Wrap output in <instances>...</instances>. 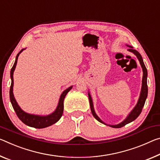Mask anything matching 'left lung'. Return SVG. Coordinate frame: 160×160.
<instances>
[{
	"instance_id": "8db88e82",
	"label": "left lung",
	"mask_w": 160,
	"mask_h": 160,
	"mask_svg": "<svg viewBox=\"0 0 160 160\" xmlns=\"http://www.w3.org/2000/svg\"><path fill=\"white\" fill-rule=\"evenodd\" d=\"M126 45L128 47H129L128 51L132 52L133 54L135 55L136 57L138 58V59L139 61V63H140V65H141V67H142V72H143L142 81V88H141L140 95H139L138 101V102H137L136 105L135 106V108H134L132 110L131 112L129 113V115L127 116V118L122 122L118 124V125H108V124L104 122L97 115V114L95 113V109H94L92 99V97H91L90 92L88 91V98H89V100H90L91 112H92V114L94 116V118H95L98 121L100 122L105 124V125L110 126V127H111V128H122V127L125 126V125H127V124L131 122L134 121L135 119L138 118V116L140 115L142 110V108L144 107V103H145L147 97H148V82H147V78H148V70H147L145 65H144V64L141 55L139 54V52L137 51L136 50L133 49V47H132V46H130V45Z\"/></svg>"
}]
</instances>
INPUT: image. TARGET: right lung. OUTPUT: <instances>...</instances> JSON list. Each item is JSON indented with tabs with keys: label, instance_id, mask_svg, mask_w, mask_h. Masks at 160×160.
<instances>
[{
	"label": "right lung",
	"instance_id": "1",
	"mask_svg": "<svg viewBox=\"0 0 160 160\" xmlns=\"http://www.w3.org/2000/svg\"><path fill=\"white\" fill-rule=\"evenodd\" d=\"M25 50L22 49L20 51L18 55H16V60H15L14 65L11 70V88H10V100H11V102L12 104V108H13L15 112H16L17 116L21 120L22 122L25 125L31 127V128H35L38 129H41L48 128L50 125H53V124L56 123L57 122L60 120L61 118L63 113V109H64V105H63V101L65 96L68 94V92L72 89V85L70 86L68 88V89L65 90L62 92L61 95L60 96L59 101H58V104L56 109H55L54 112L50 113V115H34V114H30L28 112H25L21 108V107L18 105V104L16 102V98H14L13 95V72L14 70L16 69L18 58L19 55L22 52V50Z\"/></svg>",
	"mask_w": 160,
	"mask_h": 160
}]
</instances>
